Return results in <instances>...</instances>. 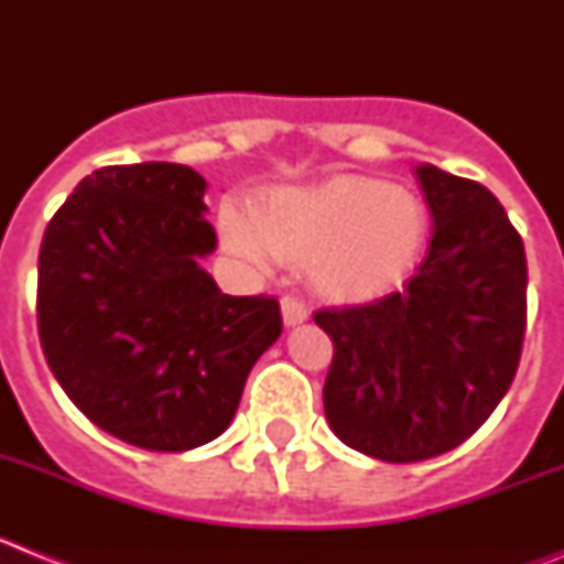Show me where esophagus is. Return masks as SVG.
I'll use <instances>...</instances> for the list:
<instances>
[{
  "label": "esophagus",
  "instance_id": "esophagus-1",
  "mask_svg": "<svg viewBox=\"0 0 564 564\" xmlns=\"http://www.w3.org/2000/svg\"><path fill=\"white\" fill-rule=\"evenodd\" d=\"M307 316H311V313H307L305 302H299V299H293V296L282 299V318H285L288 327L305 325Z\"/></svg>",
  "mask_w": 564,
  "mask_h": 564
}]
</instances>
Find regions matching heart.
<instances>
[{"label": "heart", "mask_w": 564, "mask_h": 564, "mask_svg": "<svg viewBox=\"0 0 564 564\" xmlns=\"http://www.w3.org/2000/svg\"><path fill=\"white\" fill-rule=\"evenodd\" d=\"M228 251L253 271L282 262L307 265L322 296L341 305L376 302L415 271L430 214L415 192L378 177L336 174L265 194L253 214L223 206Z\"/></svg>", "instance_id": "obj_1"}]
</instances>
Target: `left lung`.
<instances>
[{
    "instance_id": "obj_1",
    "label": "left lung",
    "mask_w": 564,
    "mask_h": 564,
    "mask_svg": "<svg viewBox=\"0 0 564 564\" xmlns=\"http://www.w3.org/2000/svg\"><path fill=\"white\" fill-rule=\"evenodd\" d=\"M432 214L430 251L401 293L318 311L333 338L325 415L341 443L417 463L480 430L514 381L525 336V248L486 186L412 169Z\"/></svg>"
}]
</instances>
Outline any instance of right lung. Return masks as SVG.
<instances>
[{
	"label": "right lung",
	"mask_w": 564,
	"mask_h": 564,
	"mask_svg": "<svg viewBox=\"0 0 564 564\" xmlns=\"http://www.w3.org/2000/svg\"><path fill=\"white\" fill-rule=\"evenodd\" d=\"M206 188L181 163L104 166L58 208L39 251L50 370L89 421L138 449L220 437L282 333L276 299L228 296L200 265L217 248Z\"/></svg>",
	"instance_id": "1"
}]
</instances>
